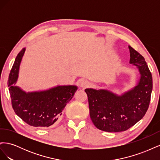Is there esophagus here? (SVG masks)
Returning <instances> with one entry per match:
<instances>
[{"label": "esophagus", "mask_w": 160, "mask_h": 160, "mask_svg": "<svg viewBox=\"0 0 160 160\" xmlns=\"http://www.w3.org/2000/svg\"><path fill=\"white\" fill-rule=\"evenodd\" d=\"M80 85L82 88H88V87L90 85V83L88 80L83 79L80 82Z\"/></svg>", "instance_id": "34e87169"}]
</instances>
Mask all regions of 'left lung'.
<instances>
[{
	"instance_id": "1",
	"label": "left lung",
	"mask_w": 160,
	"mask_h": 160,
	"mask_svg": "<svg viewBox=\"0 0 160 160\" xmlns=\"http://www.w3.org/2000/svg\"><path fill=\"white\" fill-rule=\"evenodd\" d=\"M129 63L138 68L140 77L134 88L118 95L108 89H85L90 118L95 126L108 132H123L146 114L152 91V76L142 55L129 46Z\"/></svg>"
}]
</instances>
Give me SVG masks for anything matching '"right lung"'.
I'll return each instance as SVG.
<instances>
[{
  "mask_svg": "<svg viewBox=\"0 0 160 160\" xmlns=\"http://www.w3.org/2000/svg\"><path fill=\"white\" fill-rule=\"evenodd\" d=\"M25 50L23 48L17 55L8 77V86L12 108L27 124L34 127L48 128L57 122L78 88L76 85H58L45 91H23L15 84Z\"/></svg>",
  "mask_w": 160,
  "mask_h": 160,
  "instance_id": "1",
  "label": "right lung"
}]
</instances>
